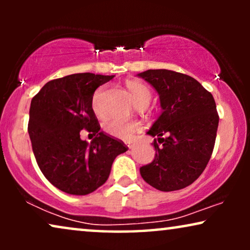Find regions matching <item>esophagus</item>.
I'll return each instance as SVG.
<instances>
[{"instance_id": "obj_1", "label": "esophagus", "mask_w": 250, "mask_h": 250, "mask_svg": "<svg viewBox=\"0 0 250 250\" xmlns=\"http://www.w3.org/2000/svg\"><path fill=\"white\" fill-rule=\"evenodd\" d=\"M127 146H128L129 149H132L133 146H134V145H133V143H131V142H128V143H127Z\"/></svg>"}]
</instances>
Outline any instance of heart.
<instances>
[{
    "instance_id": "b5f03b06",
    "label": "heart",
    "mask_w": 250,
    "mask_h": 250,
    "mask_svg": "<svg viewBox=\"0 0 250 250\" xmlns=\"http://www.w3.org/2000/svg\"><path fill=\"white\" fill-rule=\"evenodd\" d=\"M128 91L131 92V95L134 100L135 104H149L151 100V90L149 86H146L145 83L139 81H128L126 83ZM105 92V87L101 86L94 91L92 95L91 105L93 109L94 114L98 116H104V110L101 107V101ZM104 131L115 138L129 140L133 138L135 133L140 131L139 124L133 122H125L121 119H109L104 123Z\"/></svg>"
}]
</instances>
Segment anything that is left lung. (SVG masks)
Here are the masks:
<instances>
[{"mask_svg": "<svg viewBox=\"0 0 250 250\" xmlns=\"http://www.w3.org/2000/svg\"><path fill=\"white\" fill-rule=\"evenodd\" d=\"M158 92L163 112L148 134L156 156L142 166L143 180L160 191L192 184L209 162L216 139L218 114L211 95L189 75L167 69L138 74Z\"/></svg>", "mask_w": 250, "mask_h": 250, "instance_id": "left-lung-1", "label": "left lung"}]
</instances>
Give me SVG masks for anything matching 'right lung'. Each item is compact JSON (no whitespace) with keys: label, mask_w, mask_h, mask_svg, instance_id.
Segmentation results:
<instances>
[{"label":"right lung","mask_w":250,"mask_h":250,"mask_svg":"<svg viewBox=\"0 0 250 250\" xmlns=\"http://www.w3.org/2000/svg\"><path fill=\"white\" fill-rule=\"evenodd\" d=\"M115 76L73 74L50 81L32 99L28 134L37 165L46 180L69 194L93 192L108 180L116 157L127 151L121 140L100 131L91 105L100 85ZM95 135L91 144L79 133Z\"/></svg>","instance_id":"1"}]
</instances>
